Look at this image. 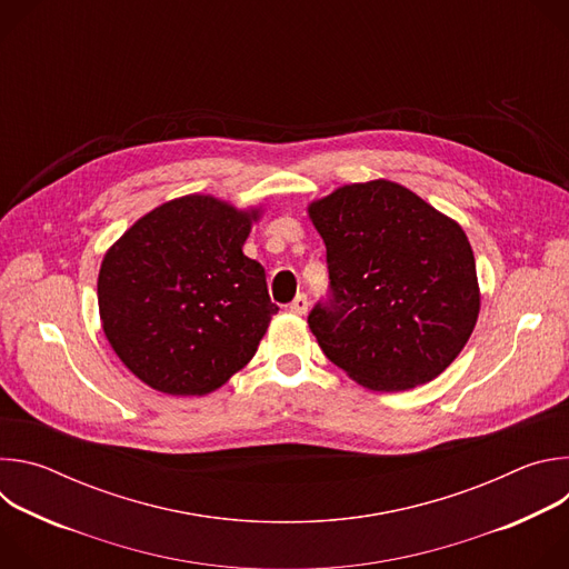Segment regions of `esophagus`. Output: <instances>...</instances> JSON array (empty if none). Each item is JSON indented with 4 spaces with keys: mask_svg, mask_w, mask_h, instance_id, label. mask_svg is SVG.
Masks as SVG:
<instances>
[{
    "mask_svg": "<svg viewBox=\"0 0 569 569\" xmlns=\"http://www.w3.org/2000/svg\"><path fill=\"white\" fill-rule=\"evenodd\" d=\"M290 312L292 315H306L308 312V297L306 295H297L290 303Z\"/></svg>",
    "mask_w": 569,
    "mask_h": 569,
    "instance_id": "1",
    "label": "esophagus"
}]
</instances>
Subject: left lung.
Masks as SVG:
<instances>
[{"label":"left lung","mask_w":569,"mask_h":569,"mask_svg":"<svg viewBox=\"0 0 569 569\" xmlns=\"http://www.w3.org/2000/svg\"><path fill=\"white\" fill-rule=\"evenodd\" d=\"M306 211L331 274L329 303L308 315L323 356L373 391H405L446 371L481 306L461 224L382 178L338 187Z\"/></svg>","instance_id":"left-lung-1"}]
</instances>
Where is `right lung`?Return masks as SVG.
Wrapping results in <instances>:
<instances>
[{
    "label": "right lung",
    "instance_id": "add662e5",
    "mask_svg": "<svg viewBox=\"0 0 569 569\" xmlns=\"http://www.w3.org/2000/svg\"><path fill=\"white\" fill-rule=\"evenodd\" d=\"M263 207L189 193L123 231L99 270V315L119 360L169 396H204L246 367L279 310L242 254Z\"/></svg>",
    "mask_w": 569,
    "mask_h": 569
}]
</instances>
